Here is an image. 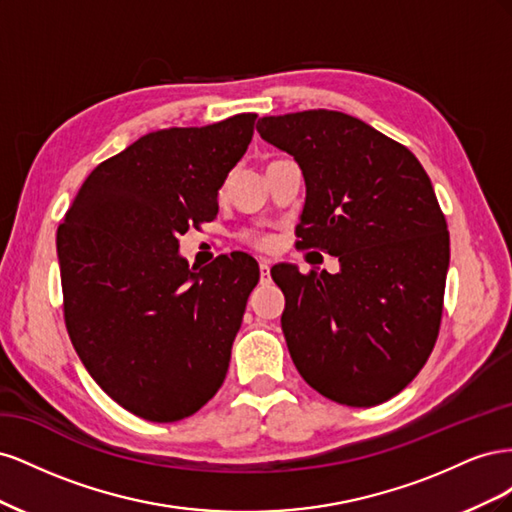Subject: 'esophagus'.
Masks as SVG:
<instances>
[{
	"label": "esophagus",
	"mask_w": 512,
	"mask_h": 512,
	"mask_svg": "<svg viewBox=\"0 0 512 512\" xmlns=\"http://www.w3.org/2000/svg\"><path fill=\"white\" fill-rule=\"evenodd\" d=\"M258 265H260V277H262V280H267L269 269H271V260L269 258H258Z\"/></svg>",
	"instance_id": "1"
}]
</instances>
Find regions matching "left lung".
I'll return each mask as SVG.
<instances>
[{
    "label": "left lung",
    "mask_w": 512,
    "mask_h": 512,
    "mask_svg": "<svg viewBox=\"0 0 512 512\" xmlns=\"http://www.w3.org/2000/svg\"><path fill=\"white\" fill-rule=\"evenodd\" d=\"M262 141L305 179L299 237L339 271L271 269L288 293L282 331L294 367L320 395L378 406L414 380L438 339L451 243L414 153L352 115L262 117Z\"/></svg>",
    "instance_id": "8db88e82"
}]
</instances>
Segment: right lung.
<instances>
[{
    "label": "right lung",
    "mask_w": 512,
    "mask_h": 512,
    "mask_svg": "<svg viewBox=\"0 0 512 512\" xmlns=\"http://www.w3.org/2000/svg\"><path fill=\"white\" fill-rule=\"evenodd\" d=\"M254 119L141 136L91 170L57 230L72 346L102 391L147 421L194 414L226 378L258 262L235 252L194 271L179 237L218 215Z\"/></svg>",
    "instance_id": "add662e5"
}]
</instances>
